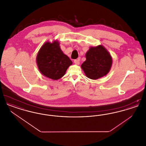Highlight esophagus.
<instances>
[{"label": "esophagus", "instance_id": "1", "mask_svg": "<svg viewBox=\"0 0 146 146\" xmlns=\"http://www.w3.org/2000/svg\"><path fill=\"white\" fill-rule=\"evenodd\" d=\"M74 62L75 64H79V63H80V60H79V58L76 59V60H74Z\"/></svg>", "mask_w": 146, "mask_h": 146}]
</instances>
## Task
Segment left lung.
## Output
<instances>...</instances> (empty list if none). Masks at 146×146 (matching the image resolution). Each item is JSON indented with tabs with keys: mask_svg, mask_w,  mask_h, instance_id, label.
<instances>
[{
	"mask_svg": "<svg viewBox=\"0 0 146 146\" xmlns=\"http://www.w3.org/2000/svg\"><path fill=\"white\" fill-rule=\"evenodd\" d=\"M86 58L81 67L85 75L91 79L106 76L111 68V56L102 45L90 48L86 54Z\"/></svg>",
	"mask_w": 146,
	"mask_h": 146,
	"instance_id": "8db88e82",
	"label": "left lung"
}]
</instances>
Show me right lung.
<instances>
[{
	"label": "right lung",
	"instance_id": "1",
	"mask_svg": "<svg viewBox=\"0 0 146 146\" xmlns=\"http://www.w3.org/2000/svg\"><path fill=\"white\" fill-rule=\"evenodd\" d=\"M38 68L42 74L53 80L62 77L72 62L63 53L58 42H46L38 52L36 57Z\"/></svg>",
	"mask_w": 146,
	"mask_h": 146
}]
</instances>
